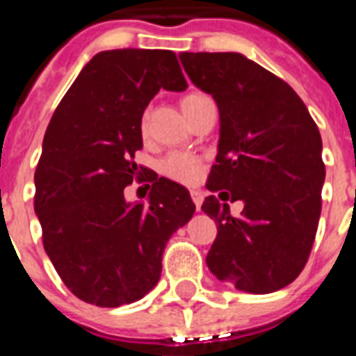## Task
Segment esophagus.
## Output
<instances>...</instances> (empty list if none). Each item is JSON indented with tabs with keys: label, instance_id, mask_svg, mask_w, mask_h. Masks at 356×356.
<instances>
[{
	"label": "esophagus",
	"instance_id": "obj_1",
	"mask_svg": "<svg viewBox=\"0 0 356 356\" xmlns=\"http://www.w3.org/2000/svg\"><path fill=\"white\" fill-rule=\"evenodd\" d=\"M190 195H192V201H194V205L197 211H201V205H203V194H201L200 190H192L190 192Z\"/></svg>",
	"mask_w": 356,
	"mask_h": 356
}]
</instances>
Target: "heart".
<instances>
[{
    "label": "heart",
    "mask_w": 356,
    "mask_h": 356,
    "mask_svg": "<svg viewBox=\"0 0 356 356\" xmlns=\"http://www.w3.org/2000/svg\"><path fill=\"white\" fill-rule=\"evenodd\" d=\"M205 97V94H201V92H190V94H186V96L181 99L183 113L186 114V116H190V113L194 111L195 105L200 102H203ZM140 131H142V134H145V131H147V114H144L142 120H140ZM161 170L166 177L173 179V181H179V183L184 184H192L201 177L203 162H201V159H197L195 155L175 151V153H170V155L162 161Z\"/></svg>",
    "instance_id": "1"
}]
</instances>
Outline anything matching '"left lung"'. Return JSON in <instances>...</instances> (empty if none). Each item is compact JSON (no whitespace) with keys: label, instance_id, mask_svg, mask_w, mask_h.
I'll list each match as a JSON object with an SVG mask.
<instances>
[{"label":"left lung","instance_id":"1","mask_svg":"<svg viewBox=\"0 0 356 356\" xmlns=\"http://www.w3.org/2000/svg\"><path fill=\"white\" fill-rule=\"evenodd\" d=\"M179 58L220 111L207 188L231 190V200L245 203L236 218L216 195L205 200L201 211L218 227L207 266L243 292L281 290L303 271L320 222L325 164L318 125L286 81L240 53Z\"/></svg>","mask_w":356,"mask_h":356}]
</instances>
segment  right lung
Masks as SVG:
<instances>
[{"label": "right lung", "mask_w": 356, "mask_h": 356, "mask_svg": "<svg viewBox=\"0 0 356 356\" xmlns=\"http://www.w3.org/2000/svg\"><path fill=\"white\" fill-rule=\"evenodd\" d=\"M186 86L173 51L111 49L86 64L53 113L35 212L47 257L85 303L114 309L144 298L161 279L168 240L194 214L188 190L134 162L145 107L161 88ZM133 180L152 183L147 204L124 201Z\"/></svg>", "instance_id": "add662e5"}]
</instances>
